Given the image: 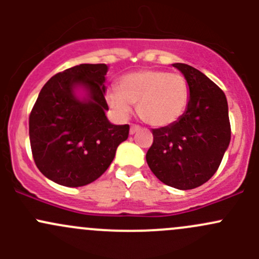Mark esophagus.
Returning <instances> with one entry per match:
<instances>
[{
  "mask_svg": "<svg viewBox=\"0 0 259 259\" xmlns=\"http://www.w3.org/2000/svg\"><path fill=\"white\" fill-rule=\"evenodd\" d=\"M139 130H140L139 125H134V124H133L132 126H130V134H132V135L135 134V133L139 132Z\"/></svg>",
  "mask_w": 259,
  "mask_h": 259,
  "instance_id": "esophagus-1",
  "label": "esophagus"
}]
</instances>
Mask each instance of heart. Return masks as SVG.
I'll use <instances>...</instances> for the list:
<instances>
[{
  "label": "heart",
  "mask_w": 259,
  "mask_h": 259,
  "mask_svg": "<svg viewBox=\"0 0 259 259\" xmlns=\"http://www.w3.org/2000/svg\"><path fill=\"white\" fill-rule=\"evenodd\" d=\"M106 100L119 116L132 113L137 104L139 116L153 126H166L182 116L189 103V86L183 75L163 70L130 72L119 81V90L110 89Z\"/></svg>",
  "instance_id": "1"
}]
</instances>
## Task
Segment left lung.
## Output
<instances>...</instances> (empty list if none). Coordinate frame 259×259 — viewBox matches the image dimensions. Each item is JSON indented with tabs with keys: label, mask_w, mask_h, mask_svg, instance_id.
I'll return each instance as SVG.
<instances>
[{
	"label": "left lung",
	"mask_w": 259,
	"mask_h": 259,
	"mask_svg": "<svg viewBox=\"0 0 259 259\" xmlns=\"http://www.w3.org/2000/svg\"><path fill=\"white\" fill-rule=\"evenodd\" d=\"M173 66L188 81L189 103L176 122L153 129L146 163L164 184L188 190L204 184L219 168L231 142V124L223 91L189 65Z\"/></svg>",
	"instance_id": "8db88e82"
}]
</instances>
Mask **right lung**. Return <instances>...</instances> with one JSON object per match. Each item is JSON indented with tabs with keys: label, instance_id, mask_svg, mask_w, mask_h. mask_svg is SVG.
I'll list each match as a JSON object with an SVG mask.
<instances>
[{
	"label": "right lung",
	"instance_id": "obj_1",
	"mask_svg": "<svg viewBox=\"0 0 259 259\" xmlns=\"http://www.w3.org/2000/svg\"><path fill=\"white\" fill-rule=\"evenodd\" d=\"M105 64H80L52 76L30 115V143L38 170L64 187H82L105 173L129 125L109 121Z\"/></svg>",
	"mask_w": 259,
	"mask_h": 259
}]
</instances>
